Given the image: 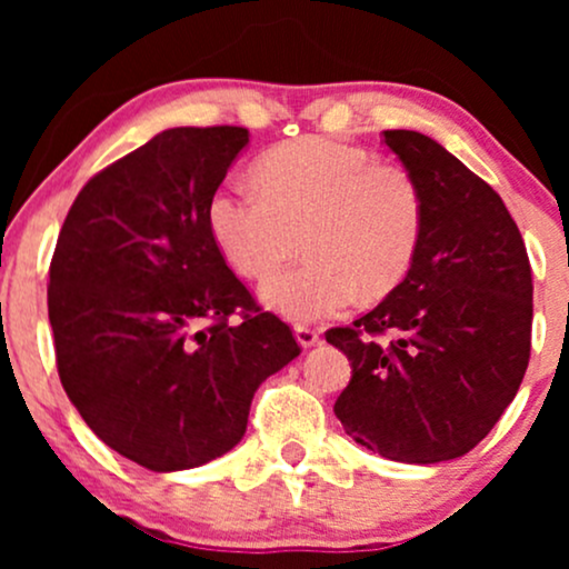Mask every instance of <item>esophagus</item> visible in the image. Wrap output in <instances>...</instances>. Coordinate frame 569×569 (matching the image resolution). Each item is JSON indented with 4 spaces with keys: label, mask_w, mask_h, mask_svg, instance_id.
<instances>
[{
    "label": "esophagus",
    "mask_w": 569,
    "mask_h": 569,
    "mask_svg": "<svg viewBox=\"0 0 569 569\" xmlns=\"http://www.w3.org/2000/svg\"><path fill=\"white\" fill-rule=\"evenodd\" d=\"M293 337H297V342L302 345L305 350L318 345V339H321V335H318L316 329H310V326H293Z\"/></svg>",
    "instance_id": "1"
}]
</instances>
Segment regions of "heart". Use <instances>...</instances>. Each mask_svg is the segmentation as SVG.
<instances>
[{
	"mask_svg": "<svg viewBox=\"0 0 569 569\" xmlns=\"http://www.w3.org/2000/svg\"><path fill=\"white\" fill-rule=\"evenodd\" d=\"M259 184L230 181L208 200V230L238 276L264 280L305 248L310 262L262 286V302L289 321L380 299L407 278L426 227L415 179L367 149L307 136L270 149Z\"/></svg>",
	"mask_w": 569,
	"mask_h": 569,
	"instance_id": "b5f03b06",
	"label": "heart"
}]
</instances>
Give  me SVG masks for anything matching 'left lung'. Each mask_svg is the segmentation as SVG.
Here are the masks:
<instances>
[{
    "label": "left lung",
    "instance_id": "left-lung-1",
    "mask_svg": "<svg viewBox=\"0 0 569 569\" xmlns=\"http://www.w3.org/2000/svg\"><path fill=\"white\" fill-rule=\"evenodd\" d=\"M420 187L426 227L407 278L331 342L350 385L335 415L356 443L433 466L479 443L530 363L532 270L506 202L439 141L385 130Z\"/></svg>",
    "mask_w": 569,
    "mask_h": 569
}]
</instances>
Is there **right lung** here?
I'll return each mask as SVG.
<instances>
[{"instance_id": "1", "label": "right lung", "mask_w": 569, "mask_h": 569, "mask_svg": "<svg viewBox=\"0 0 569 569\" xmlns=\"http://www.w3.org/2000/svg\"><path fill=\"white\" fill-rule=\"evenodd\" d=\"M248 130L168 128L77 194L50 264L61 385L88 428L154 473L243 439L257 388L299 356L208 230V200ZM240 309L244 323L226 318Z\"/></svg>"}]
</instances>
